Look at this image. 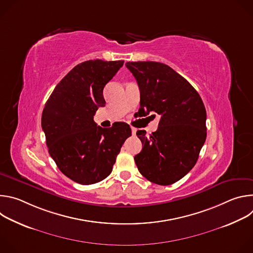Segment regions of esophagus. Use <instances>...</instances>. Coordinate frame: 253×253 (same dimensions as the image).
Returning a JSON list of instances; mask_svg holds the SVG:
<instances>
[{
	"mask_svg": "<svg viewBox=\"0 0 253 253\" xmlns=\"http://www.w3.org/2000/svg\"><path fill=\"white\" fill-rule=\"evenodd\" d=\"M131 131H132V134H135V133H136V131H137V130H136V129H135V128H133V127H131Z\"/></svg>",
	"mask_w": 253,
	"mask_h": 253,
	"instance_id": "1",
	"label": "esophagus"
}]
</instances>
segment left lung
I'll return each mask as SVG.
<instances>
[{
    "mask_svg": "<svg viewBox=\"0 0 253 253\" xmlns=\"http://www.w3.org/2000/svg\"><path fill=\"white\" fill-rule=\"evenodd\" d=\"M126 67L139 86L140 110L161 117L150 136L136 132L143 148L135 163L149 181L173 184L194 167L205 142L204 104L192 85L163 63L127 62Z\"/></svg>",
    "mask_w": 253,
    "mask_h": 253,
    "instance_id": "obj_1",
    "label": "left lung"
}]
</instances>
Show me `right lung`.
Wrapping results in <instances>:
<instances>
[{
  "label": "right lung",
  "instance_id": "obj_1",
  "mask_svg": "<svg viewBox=\"0 0 253 253\" xmlns=\"http://www.w3.org/2000/svg\"><path fill=\"white\" fill-rule=\"evenodd\" d=\"M124 61L89 60L72 69L55 87L42 113L49 153L60 171L73 181L89 185L112 172L131 128L118 122L97 126L93 118L105 106L103 89Z\"/></svg>",
  "mask_w": 253,
  "mask_h": 253
}]
</instances>
